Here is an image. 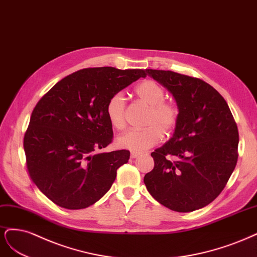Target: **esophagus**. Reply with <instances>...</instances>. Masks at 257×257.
<instances>
[{
    "instance_id": "1",
    "label": "esophagus",
    "mask_w": 257,
    "mask_h": 257,
    "mask_svg": "<svg viewBox=\"0 0 257 257\" xmlns=\"http://www.w3.org/2000/svg\"><path fill=\"white\" fill-rule=\"evenodd\" d=\"M140 156V153H136V152H132L131 154H130V157L132 159H135V158H138V157Z\"/></svg>"
}]
</instances>
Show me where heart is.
<instances>
[{
  "label": "heart",
  "instance_id": "heart-1",
  "mask_svg": "<svg viewBox=\"0 0 257 257\" xmlns=\"http://www.w3.org/2000/svg\"><path fill=\"white\" fill-rule=\"evenodd\" d=\"M135 95L141 103L147 106L142 129H131L117 137L119 147L134 152H143L158 143L161 137H169L175 129L179 110L171 101L164 100L163 87L152 80H145L135 87ZM125 98L114 94L106 102L105 112L111 125L116 129L125 127Z\"/></svg>",
  "mask_w": 257,
  "mask_h": 257
}]
</instances>
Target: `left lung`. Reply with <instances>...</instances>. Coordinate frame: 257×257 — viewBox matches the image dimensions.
<instances>
[{
    "label": "left lung",
    "mask_w": 257,
    "mask_h": 257,
    "mask_svg": "<svg viewBox=\"0 0 257 257\" xmlns=\"http://www.w3.org/2000/svg\"><path fill=\"white\" fill-rule=\"evenodd\" d=\"M146 72L173 95L179 117L173 137L152 153L155 167L144 184L171 210L203 208L222 192L236 167L239 135L233 114L218 90L201 79L170 70Z\"/></svg>",
    "instance_id": "1"
}]
</instances>
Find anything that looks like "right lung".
I'll return each instance as SVG.
<instances>
[{
	"label": "right lung",
	"mask_w": 257,
	"mask_h": 257,
	"mask_svg": "<svg viewBox=\"0 0 257 257\" xmlns=\"http://www.w3.org/2000/svg\"><path fill=\"white\" fill-rule=\"evenodd\" d=\"M141 77H146L145 70L81 69L57 82L37 102L23 147L31 179L54 204L83 209L109 191L130 153H97L113 139L106 102Z\"/></svg>",
	"instance_id": "1"
}]
</instances>
